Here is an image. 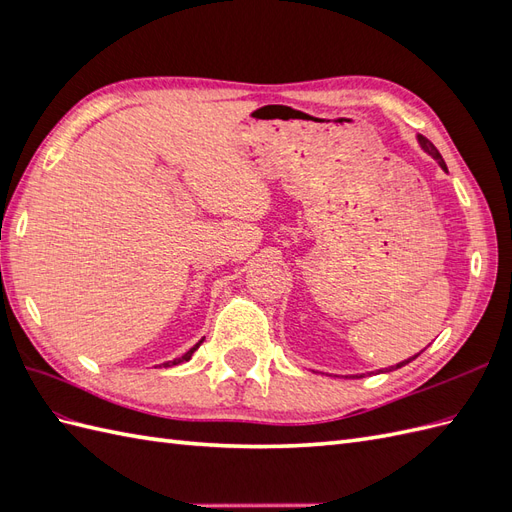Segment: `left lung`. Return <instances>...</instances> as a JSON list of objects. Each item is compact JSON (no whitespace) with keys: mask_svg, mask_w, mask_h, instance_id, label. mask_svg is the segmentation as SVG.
Here are the masks:
<instances>
[{"mask_svg":"<svg viewBox=\"0 0 512 512\" xmlns=\"http://www.w3.org/2000/svg\"><path fill=\"white\" fill-rule=\"evenodd\" d=\"M416 141H418V145H421V149L425 151V153H429V156L436 160L438 164H440V168L444 170V173H448V168H446V164H444V160H442V156H440V151L433 147V143L429 141V138H425L423 134H416ZM418 354H414V356H410V359H406V361H401V363H397V365H391V367H386V371H393V369H399V367H404V365H408L410 361H414ZM382 371V369H380Z\"/></svg>","mask_w":512,"mask_h":512,"instance_id":"1","label":"left lung"}]
</instances>
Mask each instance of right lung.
Returning <instances> with one entry per match:
<instances>
[{"label": "right lung", "instance_id": "obj_1", "mask_svg": "<svg viewBox=\"0 0 512 512\" xmlns=\"http://www.w3.org/2000/svg\"><path fill=\"white\" fill-rule=\"evenodd\" d=\"M200 344H203V339H200V342H198V344H196L194 348H190L188 352H185L183 356H179V359H175V361H166V363H162L160 367H173V365H179V363H185V361H190V359H192V354H194V352L198 350V346H200Z\"/></svg>", "mask_w": 512, "mask_h": 512}]
</instances>
